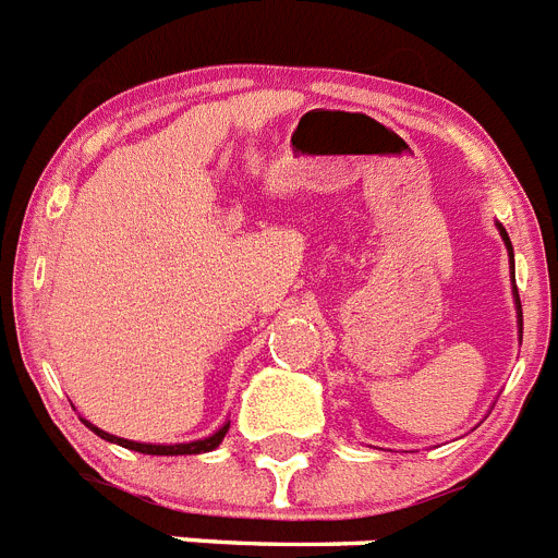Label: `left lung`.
<instances>
[{
  "instance_id": "1",
  "label": "left lung",
  "mask_w": 558,
  "mask_h": 558,
  "mask_svg": "<svg viewBox=\"0 0 558 558\" xmlns=\"http://www.w3.org/2000/svg\"><path fill=\"white\" fill-rule=\"evenodd\" d=\"M496 229H499V235H502V241H505V250H508V257H510V283H513V306H517V326H519V343H522V303H519L517 275H513V246H510V238H508V232H505V227H502V223H496Z\"/></svg>"
}]
</instances>
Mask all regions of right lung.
I'll list each match as a JSON object with an SVG mask.
<instances>
[{"label":"right lung","instance_id":"add662e5","mask_svg":"<svg viewBox=\"0 0 558 558\" xmlns=\"http://www.w3.org/2000/svg\"><path fill=\"white\" fill-rule=\"evenodd\" d=\"M84 425H87V428H90L96 437L107 439V442H116V446L130 448V451H138V453H153V457H184V453L215 451V448L221 446L223 437H227V430H229V423H223L221 428L215 430V434H209V437H204V439H192V442H175V446H156V442H135V439H124V437H116V434H107V430H101L98 425L87 423V420H84Z\"/></svg>","mask_w":558,"mask_h":558}]
</instances>
